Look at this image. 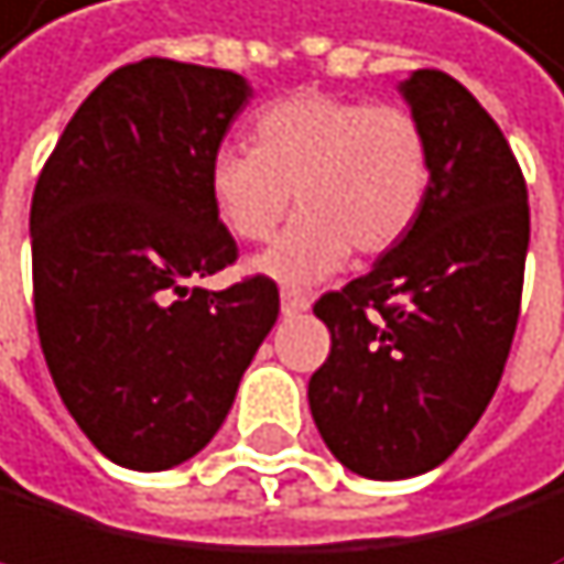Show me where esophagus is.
<instances>
[{
  "label": "esophagus",
  "instance_id": "obj_1",
  "mask_svg": "<svg viewBox=\"0 0 564 564\" xmlns=\"http://www.w3.org/2000/svg\"><path fill=\"white\" fill-rule=\"evenodd\" d=\"M308 308V294L305 291H280V312L284 315H302Z\"/></svg>",
  "mask_w": 564,
  "mask_h": 564
}]
</instances>
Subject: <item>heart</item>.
I'll return each mask as SVG.
<instances>
[{
    "label": "heart",
    "instance_id": "1",
    "mask_svg": "<svg viewBox=\"0 0 564 564\" xmlns=\"http://www.w3.org/2000/svg\"><path fill=\"white\" fill-rule=\"evenodd\" d=\"M252 140L220 147L206 185L238 241H267L294 193L302 214L252 259V270L276 284H319L344 267L350 249H397L429 196V135L400 105L297 90L259 111Z\"/></svg>",
    "mask_w": 564,
    "mask_h": 564
}]
</instances>
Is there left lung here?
Wrapping results in <instances>:
<instances>
[{
	"mask_svg": "<svg viewBox=\"0 0 564 564\" xmlns=\"http://www.w3.org/2000/svg\"><path fill=\"white\" fill-rule=\"evenodd\" d=\"M429 135L432 182L406 238L315 302L329 358L308 382L323 442L347 470L403 480L446 463L491 403L520 323L527 182L459 79L400 84Z\"/></svg>",
	"mask_w": 564,
	"mask_h": 564,
	"instance_id": "left-lung-1",
	"label": "left lung"
}]
</instances>
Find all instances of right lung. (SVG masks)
Returning a JSON list of instances; mask_svg holds the SVG:
<instances>
[{
	"instance_id": "add662e5",
	"label": "right lung",
	"mask_w": 564,
	"mask_h": 564,
	"mask_svg": "<svg viewBox=\"0 0 564 564\" xmlns=\"http://www.w3.org/2000/svg\"><path fill=\"white\" fill-rule=\"evenodd\" d=\"M249 97L238 73L132 62L76 108L34 185L41 350L66 411L118 467L193 459L276 323L270 276L199 288L238 259L206 175Z\"/></svg>"
}]
</instances>
